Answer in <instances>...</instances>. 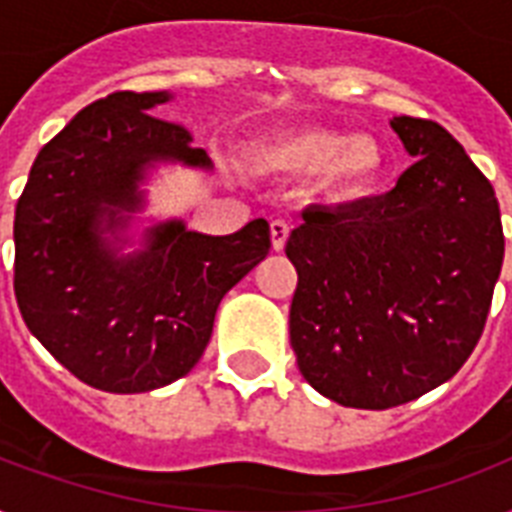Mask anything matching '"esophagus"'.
Here are the masks:
<instances>
[{"instance_id":"obj_1","label":"esophagus","mask_w":512,"mask_h":512,"mask_svg":"<svg viewBox=\"0 0 512 512\" xmlns=\"http://www.w3.org/2000/svg\"><path fill=\"white\" fill-rule=\"evenodd\" d=\"M289 231H292V225L287 220H273L271 223V244L276 252L287 247V239H289Z\"/></svg>"}]
</instances>
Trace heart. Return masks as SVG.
Instances as JSON below:
<instances>
[{"instance_id": "1", "label": "heart", "mask_w": 512, "mask_h": 512, "mask_svg": "<svg viewBox=\"0 0 512 512\" xmlns=\"http://www.w3.org/2000/svg\"><path fill=\"white\" fill-rule=\"evenodd\" d=\"M260 167L281 175H321L337 199L372 193L388 170V154L372 135H348L332 127H300L265 140L257 148Z\"/></svg>"}]
</instances>
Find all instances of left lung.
<instances>
[{
  "instance_id": "8db88e82",
  "label": "left lung",
  "mask_w": 512,
  "mask_h": 512,
  "mask_svg": "<svg viewBox=\"0 0 512 512\" xmlns=\"http://www.w3.org/2000/svg\"><path fill=\"white\" fill-rule=\"evenodd\" d=\"M390 127L417 159L396 188L308 207L287 241L297 366L353 409H390L452 380L481 340L505 257L500 204L465 148L430 119Z\"/></svg>"
}]
</instances>
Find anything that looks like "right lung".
I'll use <instances>...</instances> for the list:
<instances>
[{
  "mask_svg": "<svg viewBox=\"0 0 512 512\" xmlns=\"http://www.w3.org/2000/svg\"><path fill=\"white\" fill-rule=\"evenodd\" d=\"M170 92H114L39 151L15 207V297L31 335L92 388L146 393L196 366L225 292L271 249L263 217L231 236L180 220L119 255L156 162L209 170L191 132L156 106Z\"/></svg>",
  "mask_w": 512,
  "mask_h": 512,
  "instance_id": "1",
  "label": "right lung"
}]
</instances>
